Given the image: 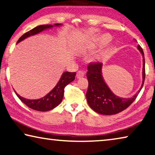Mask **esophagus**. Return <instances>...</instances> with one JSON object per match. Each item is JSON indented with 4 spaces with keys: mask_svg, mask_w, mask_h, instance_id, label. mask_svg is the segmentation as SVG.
I'll return each mask as SVG.
<instances>
[{
    "mask_svg": "<svg viewBox=\"0 0 155 155\" xmlns=\"http://www.w3.org/2000/svg\"><path fill=\"white\" fill-rule=\"evenodd\" d=\"M85 76V71L83 70H78L77 73V77L78 78H80Z\"/></svg>",
    "mask_w": 155,
    "mask_h": 155,
    "instance_id": "1",
    "label": "esophagus"
}]
</instances>
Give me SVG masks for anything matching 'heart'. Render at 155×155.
<instances>
[{
    "mask_svg": "<svg viewBox=\"0 0 155 155\" xmlns=\"http://www.w3.org/2000/svg\"><path fill=\"white\" fill-rule=\"evenodd\" d=\"M110 36L109 35H107V34H105V35H103L101 36H100L98 39V43L99 44V45H105V44H106L109 42L110 41Z\"/></svg>",
    "mask_w": 155,
    "mask_h": 155,
    "instance_id": "heart-1",
    "label": "heart"
}]
</instances>
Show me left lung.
Instances as JSON below:
<instances>
[{
	"instance_id": "8db88e82",
	"label": "left lung",
	"mask_w": 155,
	"mask_h": 155,
	"mask_svg": "<svg viewBox=\"0 0 155 155\" xmlns=\"http://www.w3.org/2000/svg\"><path fill=\"white\" fill-rule=\"evenodd\" d=\"M144 58L143 51L139 45L137 47ZM143 87L145 80V58H143ZM102 63L99 62L90 63L87 66V77L88 88L86 98L88 105L94 111L101 114L112 115L122 112L128 107L137 99L140 90L136 95L130 99H124L118 97L113 94L105 84L101 75Z\"/></svg>"
}]
</instances>
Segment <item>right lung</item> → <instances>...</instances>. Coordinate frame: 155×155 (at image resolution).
<instances>
[{
  "label": "right lung",
  "mask_w": 155,
  "mask_h": 155,
  "mask_svg": "<svg viewBox=\"0 0 155 155\" xmlns=\"http://www.w3.org/2000/svg\"><path fill=\"white\" fill-rule=\"evenodd\" d=\"M54 25L59 26L61 25V24H55ZM52 27L53 25H43L36 27V28L31 29L28 32L25 33L23 36H21V38L18 39V41H17V43H19L20 41L24 40L25 38H28V36L34 35V34H36L43 31L44 29L51 28ZM76 72H65L63 73L59 81L54 87V89L41 99L36 100L27 99L19 96L16 92L15 93L21 101L23 102L27 106L30 107L31 109L40 112L49 111V110L54 109L61 104L63 97V94H64L65 87L74 80Z\"/></svg>",
  "instance_id": "add662e5"
}]
</instances>
